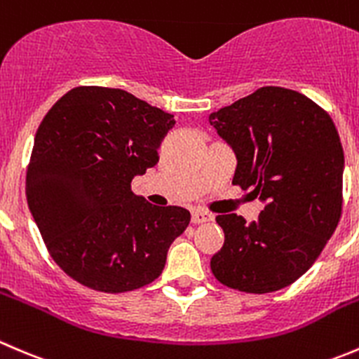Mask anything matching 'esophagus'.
<instances>
[{
  "mask_svg": "<svg viewBox=\"0 0 359 359\" xmlns=\"http://www.w3.org/2000/svg\"><path fill=\"white\" fill-rule=\"evenodd\" d=\"M208 222H212V216L209 215V212L202 211V209H194V211H191V223H194V225H201V223Z\"/></svg>",
  "mask_w": 359,
  "mask_h": 359,
  "instance_id": "esophagus-1",
  "label": "esophagus"
}]
</instances>
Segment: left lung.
Segmentation results:
<instances>
[{
	"mask_svg": "<svg viewBox=\"0 0 359 359\" xmlns=\"http://www.w3.org/2000/svg\"><path fill=\"white\" fill-rule=\"evenodd\" d=\"M237 158L233 184L265 204L257 222L219 215L222 285L246 293L290 286L321 255L342 215L344 150L328 113L297 90L262 87L209 115Z\"/></svg>",
	"mask_w": 359,
	"mask_h": 359,
	"instance_id": "obj_1",
	"label": "left lung"
}]
</instances>
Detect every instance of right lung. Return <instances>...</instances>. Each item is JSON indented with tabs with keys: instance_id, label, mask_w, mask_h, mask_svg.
<instances>
[{
	"instance_id": "obj_1",
	"label": "right lung",
	"mask_w": 359,
	"mask_h": 359,
	"mask_svg": "<svg viewBox=\"0 0 359 359\" xmlns=\"http://www.w3.org/2000/svg\"><path fill=\"white\" fill-rule=\"evenodd\" d=\"M175 115L122 88L76 87L48 109L34 136L27 205L55 264L87 288L133 292L164 271L190 223L130 190L158 162Z\"/></svg>"
}]
</instances>
